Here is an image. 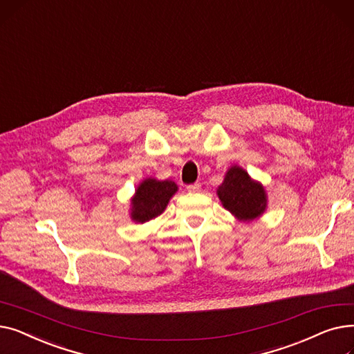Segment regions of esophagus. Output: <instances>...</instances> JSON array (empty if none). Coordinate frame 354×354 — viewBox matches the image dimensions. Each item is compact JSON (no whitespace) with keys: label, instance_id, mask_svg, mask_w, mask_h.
<instances>
[{"label":"esophagus","instance_id":"34e87169","mask_svg":"<svg viewBox=\"0 0 354 354\" xmlns=\"http://www.w3.org/2000/svg\"><path fill=\"white\" fill-rule=\"evenodd\" d=\"M189 192H201V183H194L188 187Z\"/></svg>","mask_w":354,"mask_h":354}]
</instances>
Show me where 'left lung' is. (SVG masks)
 Returning a JSON list of instances; mask_svg holds the SVG:
<instances>
[{
  "label": "left lung",
  "mask_w": 354,
  "mask_h": 354,
  "mask_svg": "<svg viewBox=\"0 0 354 354\" xmlns=\"http://www.w3.org/2000/svg\"><path fill=\"white\" fill-rule=\"evenodd\" d=\"M216 195L222 207L241 222L261 218L268 207L264 185L252 179L244 167L238 165H232L227 171L224 180L216 188Z\"/></svg>",
  "instance_id": "left-lung-1"
}]
</instances>
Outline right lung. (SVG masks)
Here are the masks:
<instances>
[{
    "label": "right lung",
    "instance_id": "add662e5",
    "mask_svg": "<svg viewBox=\"0 0 354 354\" xmlns=\"http://www.w3.org/2000/svg\"><path fill=\"white\" fill-rule=\"evenodd\" d=\"M176 192L178 185L174 180H159L152 176L143 179L135 189V195L130 198V219L135 224H145L158 218Z\"/></svg>",
    "mask_w": 354,
    "mask_h": 354
}]
</instances>
